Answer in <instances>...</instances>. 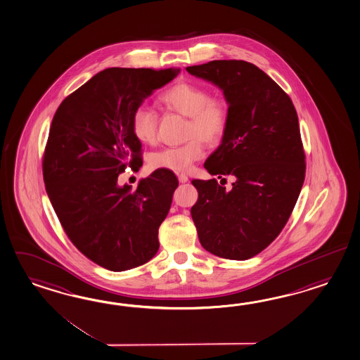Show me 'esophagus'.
Instances as JSON below:
<instances>
[{
	"label": "esophagus",
	"mask_w": 360,
	"mask_h": 360,
	"mask_svg": "<svg viewBox=\"0 0 360 360\" xmlns=\"http://www.w3.org/2000/svg\"><path fill=\"white\" fill-rule=\"evenodd\" d=\"M177 179H179V181H180L181 184L188 183V176L185 175V174H180V175H177Z\"/></svg>",
	"instance_id": "obj_1"
}]
</instances>
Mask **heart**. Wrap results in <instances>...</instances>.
<instances>
[{
  "mask_svg": "<svg viewBox=\"0 0 360 360\" xmlns=\"http://www.w3.org/2000/svg\"><path fill=\"white\" fill-rule=\"evenodd\" d=\"M158 103L166 110L188 117L185 137L188 141L179 146H169L154 153L150 166L155 169L186 172L205 155V143L218 145L230 125V105L218 95L191 82H177L158 96ZM157 112L148 105H139L130 117L133 136L139 142L153 145L158 136Z\"/></svg>",
  "mask_w": 360,
  "mask_h": 360,
  "instance_id": "heart-1",
  "label": "heart"
}]
</instances>
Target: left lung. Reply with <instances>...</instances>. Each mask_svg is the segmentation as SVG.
I'll use <instances>...</instances> for the list:
<instances>
[{
	"label": "left lung",
	"mask_w": 360,
	"mask_h": 360,
	"mask_svg": "<svg viewBox=\"0 0 360 360\" xmlns=\"http://www.w3.org/2000/svg\"><path fill=\"white\" fill-rule=\"evenodd\" d=\"M186 72L223 90L230 125L205 168L224 181L226 175L236 177L231 191L217 179L192 180L198 239L218 257L248 259L283 230L304 183L297 113L277 83L247 61L215 60Z\"/></svg>",
	"instance_id": "obj_1"
}]
</instances>
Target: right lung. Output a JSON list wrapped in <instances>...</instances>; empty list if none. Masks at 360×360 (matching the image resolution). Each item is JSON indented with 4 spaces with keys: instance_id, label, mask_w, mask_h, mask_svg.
<instances>
[{
    "instance_id": "right-lung-1",
    "label": "right lung",
    "mask_w": 360,
    "mask_h": 360,
    "mask_svg": "<svg viewBox=\"0 0 360 360\" xmlns=\"http://www.w3.org/2000/svg\"><path fill=\"white\" fill-rule=\"evenodd\" d=\"M179 72L105 69L66 96L53 116L43 155L46 193L74 247L112 271L143 265L159 249L175 174L157 169L136 191L119 186L117 177L142 166L131 113Z\"/></svg>"
}]
</instances>
